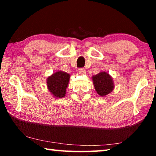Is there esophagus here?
<instances>
[{
    "label": "esophagus",
    "instance_id": "1",
    "mask_svg": "<svg viewBox=\"0 0 156 156\" xmlns=\"http://www.w3.org/2000/svg\"><path fill=\"white\" fill-rule=\"evenodd\" d=\"M79 73L80 74H86V70L84 68H80V69H79Z\"/></svg>",
    "mask_w": 156,
    "mask_h": 156
}]
</instances>
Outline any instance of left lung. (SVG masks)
<instances>
[{
	"instance_id": "8db88e82",
	"label": "left lung",
	"mask_w": 156,
	"mask_h": 156,
	"mask_svg": "<svg viewBox=\"0 0 156 156\" xmlns=\"http://www.w3.org/2000/svg\"><path fill=\"white\" fill-rule=\"evenodd\" d=\"M92 81L96 91L101 97H105L114 89V80L106 72H101L92 76Z\"/></svg>"
}]
</instances>
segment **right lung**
Returning a JSON list of instances; mask_svg holds the SVG:
<instances>
[{"label": "right lung", "mask_w": 156, "mask_h": 156, "mask_svg": "<svg viewBox=\"0 0 156 156\" xmlns=\"http://www.w3.org/2000/svg\"><path fill=\"white\" fill-rule=\"evenodd\" d=\"M69 74L63 71H57L47 79V86L50 92L56 99L65 96L69 82Z\"/></svg>", "instance_id": "obj_1"}]
</instances>
